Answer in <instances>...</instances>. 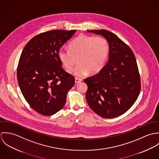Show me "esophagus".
<instances>
[{"label":"esophagus","mask_w":159,"mask_h":159,"mask_svg":"<svg viewBox=\"0 0 159 159\" xmlns=\"http://www.w3.org/2000/svg\"><path fill=\"white\" fill-rule=\"evenodd\" d=\"M81 81H82V80L80 78H75V83H78L81 82Z\"/></svg>","instance_id":"obj_1"}]
</instances>
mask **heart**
<instances>
[{"instance_id":"obj_1","label":"heart","mask_w":159,"mask_h":159,"mask_svg":"<svg viewBox=\"0 0 159 159\" xmlns=\"http://www.w3.org/2000/svg\"><path fill=\"white\" fill-rule=\"evenodd\" d=\"M70 49L63 47L58 51V57L64 67L71 69L76 62L78 64L70 72L81 77L89 71L93 74L103 67L109 53L107 40L102 37L80 35L69 45Z\"/></svg>"}]
</instances>
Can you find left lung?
I'll use <instances>...</instances> for the list:
<instances>
[{"mask_svg":"<svg viewBox=\"0 0 159 159\" xmlns=\"http://www.w3.org/2000/svg\"><path fill=\"white\" fill-rule=\"evenodd\" d=\"M88 32L107 39L109 59L98 73L84 80L88 87L86 100L100 116L116 117L130 109L139 95L141 82L136 59L131 48L111 32L105 29Z\"/></svg>","mask_w":159,"mask_h":159,"instance_id":"1","label":"left lung"}]
</instances>
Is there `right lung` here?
Returning <instances> with one entry per match:
<instances>
[{"label":"right lung","instance_id":"add662e5","mask_svg":"<svg viewBox=\"0 0 159 159\" xmlns=\"http://www.w3.org/2000/svg\"><path fill=\"white\" fill-rule=\"evenodd\" d=\"M76 30H54L33 37L23 49L18 62L17 78L23 96L35 111L51 116L66 102L75 78L62 67L59 49Z\"/></svg>","mask_w":159,"mask_h":159}]
</instances>
